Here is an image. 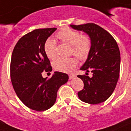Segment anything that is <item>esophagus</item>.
<instances>
[{
    "instance_id": "esophagus-1",
    "label": "esophagus",
    "mask_w": 131,
    "mask_h": 131,
    "mask_svg": "<svg viewBox=\"0 0 131 131\" xmlns=\"http://www.w3.org/2000/svg\"><path fill=\"white\" fill-rule=\"evenodd\" d=\"M75 77V74H73V73H72V74H70V75H69V79H70V80H72V79L74 78Z\"/></svg>"
}]
</instances>
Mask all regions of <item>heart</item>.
I'll return each instance as SVG.
<instances>
[{
    "label": "heart",
    "instance_id": "heart-1",
    "mask_svg": "<svg viewBox=\"0 0 131 131\" xmlns=\"http://www.w3.org/2000/svg\"><path fill=\"white\" fill-rule=\"evenodd\" d=\"M56 37L62 43L72 46V53L80 59L88 58L91 49V40L85 35L70 28H63L56 34ZM44 51L47 58L54 59L57 56V45L52 38L46 40L44 44ZM78 64L75 58H58L53 61V67L56 70L61 72H71Z\"/></svg>",
    "mask_w": 131,
    "mask_h": 131
}]
</instances>
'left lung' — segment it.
Returning a JSON list of instances; mask_svg holds the SVG:
<instances>
[{
    "label": "left lung",
    "mask_w": 131,
    "mask_h": 131,
    "mask_svg": "<svg viewBox=\"0 0 131 131\" xmlns=\"http://www.w3.org/2000/svg\"><path fill=\"white\" fill-rule=\"evenodd\" d=\"M78 31L88 35L91 49L81 70L92 72V77L78 75L84 82V89L78 92L82 101L91 104L103 102L114 92L119 78L121 54L117 43L106 30L94 23L70 25Z\"/></svg>",
    "instance_id": "left-lung-1"
}]
</instances>
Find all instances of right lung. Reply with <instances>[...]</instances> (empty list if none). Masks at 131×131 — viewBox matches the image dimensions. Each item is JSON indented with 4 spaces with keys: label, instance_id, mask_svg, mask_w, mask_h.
<instances>
[{
    "label": "right lung",
    "instance_id": "obj_1",
    "mask_svg": "<svg viewBox=\"0 0 131 131\" xmlns=\"http://www.w3.org/2000/svg\"><path fill=\"white\" fill-rule=\"evenodd\" d=\"M56 28L33 30L25 35L14 47L10 61L11 82L22 102L36 111L50 108L56 101L60 86L68 82V74L55 72L49 79L42 72L52 70L44 51L46 40Z\"/></svg>",
    "mask_w": 131,
    "mask_h": 131
}]
</instances>
